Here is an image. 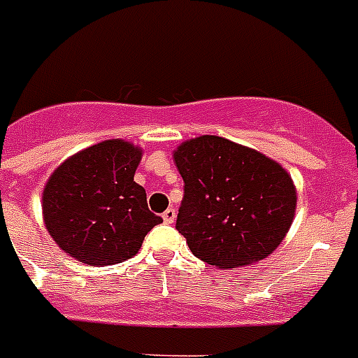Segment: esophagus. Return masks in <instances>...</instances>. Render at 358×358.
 Wrapping results in <instances>:
<instances>
[{"label":"esophagus","mask_w":358,"mask_h":358,"mask_svg":"<svg viewBox=\"0 0 358 358\" xmlns=\"http://www.w3.org/2000/svg\"><path fill=\"white\" fill-rule=\"evenodd\" d=\"M174 219H176V212H174L173 208H169V210L163 212V221H165L167 224H173Z\"/></svg>","instance_id":"obj_1"}]
</instances>
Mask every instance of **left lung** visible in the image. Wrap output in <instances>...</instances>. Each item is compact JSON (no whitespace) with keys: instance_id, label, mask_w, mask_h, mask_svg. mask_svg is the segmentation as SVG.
I'll use <instances>...</instances> for the list:
<instances>
[{"instance_id":"8db88e82","label":"left lung","mask_w":358,"mask_h":358,"mask_svg":"<svg viewBox=\"0 0 358 358\" xmlns=\"http://www.w3.org/2000/svg\"><path fill=\"white\" fill-rule=\"evenodd\" d=\"M173 156L184 178L176 230L196 258L230 269L264 260L282 243L297 189L280 163L217 135L184 141Z\"/></svg>"}]
</instances>
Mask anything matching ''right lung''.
<instances>
[{
    "label": "right lung",
    "mask_w": 358,
    "mask_h": 358,
    "mask_svg": "<svg viewBox=\"0 0 358 358\" xmlns=\"http://www.w3.org/2000/svg\"><path fill=\"white\" fill-rule=\"evenodd\" d=\"M143 148L108 139L64 159L42 191V217L53 241L89 266H113L139 252L163 219L134 182Z\"/></svg>",
    "instance_id": "1"
}]
</instances>
